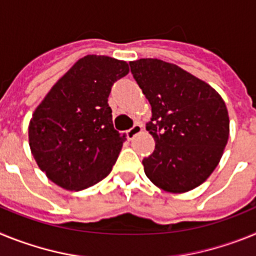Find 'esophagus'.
Here are the masks:
<instances>
[{
    "label": "esophagus",
    "instance_id": "obj_1",
    "mask_svg": "<svg viewBox=\"0 0 256 256\" xmlns=\"http://www.w3.org/2000/svg\"><path fill=\"white\" fill-rule=\"evenodd\" d=\"M141 132H142V126H141V124H138V123H136L134 126H132V128H130V130H126V138H128V140H133L136 136L138 134V133H141Z\"/></svg>",
    "mask_w": 256,
    "mask_h": 256
}]
</instances>
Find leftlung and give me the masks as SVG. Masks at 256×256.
Listing matches in <instances>:
<instances>
[{
    "label": "left lung",
    "mask_w": 256,
    "mask_h": 256,
    "mask_svg": "<svg viewBox=\"0 0 256 256\" xmlns=\"http://www.w3.org/2000/svg\"><path fill=\"white\" fill-rule=\"evenodd\" d=\"M130 72L151 105L146 130L155 150L142 160L148 180L164 191L196 188L216 168L230 136L227 108L204 80L158 58L130 61Z\"/></svg>",
    "instance_id": "8db88e82"
}]
</instances>
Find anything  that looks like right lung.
Listing matches in <instances>:
<instances>
[{
	"instance_id": "obj_1",
	"label": "right lung",
	"mask_w": 256,
	"mask_h": 256,
	"mask_svg": "<svg viewBox=\"0 0 256 256\" xmlns=\"http://www.w3.org/2000/svg\"><path fill=\"white\" fill-rule=\"evenodd\" d=\"M130 72L108 56L79 58L38 105L29 123V146L40 170L58 186L80 191L102 180L120 152L108 97Z\"/></svg>"
}]
</instances>
